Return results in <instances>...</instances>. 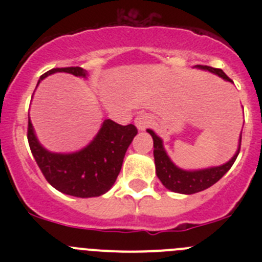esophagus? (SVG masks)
Segmentation results:
<instances>
[{"label": "esophagus", "mask_w": 262, "mask_h": 262, "mask_svg": "<svg viewBox=\"0 0 262 262\" xmlns=\"http://www.w3.org/2000/svg\"><path fill=\"white\" fill-rule=\"evenodd\" d=\"M151 120L152 118L149 114H139L138 117L135 118V120H134V123H135L136 128H138L139 131H144V129L151 124Z\"/></svg>", "instance_id": "1"}]
</instances>
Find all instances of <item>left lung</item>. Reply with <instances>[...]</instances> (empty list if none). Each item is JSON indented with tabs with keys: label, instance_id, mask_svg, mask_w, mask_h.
<instances>
[{
	"label": "left lung",
	"instance_id": "left-lung-1",
	"mask_svg": "<svg viewBox=\"0 0 262 262\" xmlns=\"http://www.w3.org/2000/svg\"><path fill=\"white\" fill-rule=\"evenodd\" d=\"M195 68L202 69V71H209L214 75L219 76L224 81L232 82L231 78L224 73L222 69L212 68L207 66H195ZM147 133L154 139V156L155 165H156V174L161 184L170 191L180 194H194L198 191L206 190L207 187L216 184L235 163L236 157L240 152V143H242V135L239 139V147L232 159L227 161L226 164L219 166H210L205 169H196V170H186L173 163L170 157L166 154L165 148L163 144V139L156 135L155 131L148 128Z\"/></svg>",
	"mask_w": 262,
	"mask_h": 262
}]
</instances>
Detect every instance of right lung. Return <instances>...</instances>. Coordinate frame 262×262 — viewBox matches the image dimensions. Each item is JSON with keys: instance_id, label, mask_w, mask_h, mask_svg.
I'll use <instances>...</instances> for the list:
<instances>
[{"instance_id": "1", "label": "right lung", "mask_w": 262, "mask_h": 262, "mask_svg": "<svg viewBox=\"0 0 262 262\" xmlns=\"http://www.w3.org/2000/svg\"><path fill=\"white\" fill-rule=\"evenodd\" d=\"M57 72L71 73L76 77H88V72L80 67L55 68L41 76L38 85L47 76ZM136 134L138 129L134 124L120 126L111 119H105L86 147L71 154H57L48 151L40 144L29 117L27 139L41 173L56 190L67 195L92 198L107 193L114 185L127 148Z\"/></svg>"}]
</instances>
